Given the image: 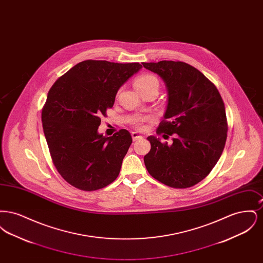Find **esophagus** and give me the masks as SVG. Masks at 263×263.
I'll return each instance as SVG.
<instances>
[{
    "label": "esophagus",
    "instance_id": "esophagus-1",
    "mask_svg": "<svg viewBox=\"0 0 263 263\" xmlns=\"http://www.w3.org/2000/svg\"><path fill=\"white\" fill-rule=\"evenodd\" d=\"M131 136H132L133 141H137V140H140V139L143 138L140 134H138L137 132H132V133H131Z\"/></svg>",
    "mask_w": 263,
    "mask_h": 263
}]
</instances>
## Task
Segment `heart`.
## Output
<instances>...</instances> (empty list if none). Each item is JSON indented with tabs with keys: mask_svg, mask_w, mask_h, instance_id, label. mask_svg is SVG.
Returning a JSON list of instances; mask_svg holds the SVG:
<instances>
[{
	"mask_svg": "<svg viewBox=\"0 0 263 263\" xmlns=\"http://www.w3.org/2000/svg\"><path fill=\"white\" fill-rule=\"evenodd\" d=\"M134 86L142 96L150 90H157L159 92V81L155 76L148 74L140 76L135 80ZM150 119V116H138L133 119L132 124L137 129H143V124Z\"/></svg>",
	"mask_w": 263,
	"mask_h": 263,
	"instance_id": "1",
	"label": "heart"
}]
</instances>
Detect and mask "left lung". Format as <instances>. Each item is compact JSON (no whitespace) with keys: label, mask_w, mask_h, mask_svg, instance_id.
Wrapping results in <instances>:
<instances>
[{"label":"left lung","mask_w":263,"mask_h":263,"mask_svg":"<svg viewBox=\"0 0 263 263\" xmlns=\"http://www.w3.org/2000/svg\"><path fill=\"white\" fill-rule=\"evenodd\" d=\"M142 64L163 79L168 92L157 134L175 136L172 145L147 138L151 150L144 157L145 165L154 178L170 187H191L211 173L225 148L224 101L212 82L187 63Z\"/></svg>","instance_id":"left-lung-1"}]
</instances>
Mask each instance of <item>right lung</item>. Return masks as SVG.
Masks as SVG:
<instances>
[{"instance_id":"right-lung-1","label":"right lung","mask_w":263,"mask_h":263,"mask_svg":"<svg viewBox=\"0 0 263 263\" xmlns=\"http://www.w3.org/2000/svg\"><path fill=\"white\" fill-rule=\"evenodd\" d=\"M141 68L139 63L86 60L49 89L41 112L43 131L52 162L72 186L93 191L117 178L132 137L126 129L105 137L98 128L117 90Z\"/></svg>"}]
</instances>
